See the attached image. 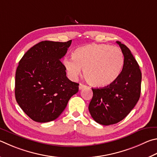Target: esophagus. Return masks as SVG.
<instances>
[{
    "mask_svg": "<svg viewBox=\"0 0 157 157\" xmlns=\"http://www.w3.org/2000/svg\"><path fill=\"white\" fill-rule=\"evenodd\" d=\"M86 86H86V85H84L83 84H79V90H82V89H83V88H86Z\"/></svg>",
    "mask_w": 157,
    "mask_h": 157,
    "instance_id": "1",
    "label": "esophagus"
}]
</instances>
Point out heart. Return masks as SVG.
<instances>
[{
    "mask_svg": "<svg viewBox=\"0 0 157 157\" xmlns=\"http://www.w3.org/2000/svg\"><path fill=\"white\" fill-rule=\"evenodd\" d=\"M72 60L66 59L64 66L74 78L84 70L85 79L96 87L107 86L120 75L124 65L121 50L104 44H88L77 47L71 53Z\"/></svg>",
    "mask_w": 157,
    "mask_h": 157,
    "instance_id": "heart-1",
    "label": "heart"
}]
</instances>
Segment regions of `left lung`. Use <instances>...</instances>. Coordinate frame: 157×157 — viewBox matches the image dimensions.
Wrapping results in <instances>:
<instances>
[{"instance_id": "left-lung-1", "label": "left lung", "mask_w": 157, "mask_h": 157, "mask_svg": "<svg viewBox=\"0 0 157 157\" xmlns=\"http://www.w3.org/2000/svg\"><path fill=\"white\" fill-rule=\"evenodd\" d=\"M124 57L120 75L113 83L101 88H92L93 95L88 106L97 123L108 126L124 119L133 109L141 94V72L130 50L117 41Z\"/></svg>"}]
</instances>
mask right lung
Returning <instances> with one entry per match:
<instances>
[{"label": "right lung", "instance_id": "add662e5", "mask_svg": "<svg viewBox=\"0 0 157 157\" xmlns=\"http://www.w3.org/2000/svg\"><path fill=\"white\" fill-rule=\"evenodd\" d=\"M72 40L42 41L22 56L17 67L15 97L17 103L32 120H55L68 101L78 92L79 84L67 77L61 59Z\"/></svg>", "mask_w": 157, "mask_h": 157}]
</instances>
